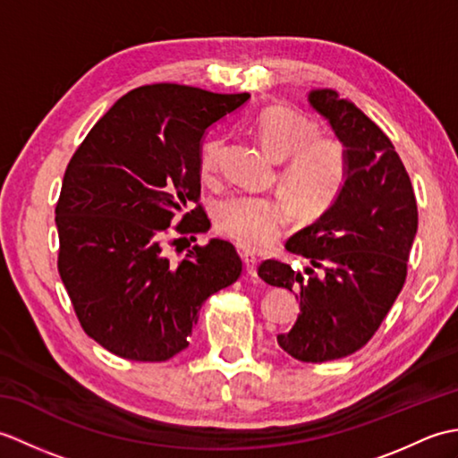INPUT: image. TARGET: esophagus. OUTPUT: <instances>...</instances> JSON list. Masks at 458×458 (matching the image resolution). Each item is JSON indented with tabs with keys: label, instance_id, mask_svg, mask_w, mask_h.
<instances>
[{
	"label": "esophagus",
	"instance_id": "esophagus-1",
	"mask_svg": "<svg viewBox=\"0 0 458 458\" xmlns=\"http://www.w3.org/2000/svg\"><path fill=\"white\" fill-rule=\"evenodd\" d=\"M244 266L250 277H258V258L254 254H250V251L244 254Z\"/></svg>",
	"mask_w": 458,
	"mask_h": 458
}]
</instances>
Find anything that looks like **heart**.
Returning a JSON list of instances; mask_svg holds the SVG:
<instances>
[{
  "label": "heart",
  "mask_w": 458,
  "mask_h": 458,
  "mask_svg": "<svg viewBox=\"0 0 458 458\" xmlns=\"http://www.w3.org/2000/svg\"><path fill=\"white\" fill-rule=\"evenodd\" d=\"M251 128L261 148L281 161L277 182L288 200L236 194L218 202L214 224L240 246L264 250L284 234L291 208L297 218L313 220L336 200L348 174V155L336 138L318 133L315 122L287 106H267L256 115ZM220 149V140L202 145L199 167L204 181L216 173Z\"/></svg>",
  "instance_id": "heart-1"
}]
</instances>
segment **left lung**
I'll return each instance as SVG.
<instances>
[{"label":"left lung","mask_w":458,"mask_h":458,"mask_svg":"<svg viewBox=\"0 0 458 458\" xmlns=\"http://www.w3.org/2000/svg\"><path fill=\"white\" fill-rule=\"evenodd\" d=\"M346 148L348 174L336 200L285 248L307 258L297 271L267 259L258 276L295 291L299 317L279 346L301 362L354 354L374 336L405 284L417 234V202L390 138L336 90L307 94Z\"/></svg>","instance_id":"left-lung-1"}]
</instances>
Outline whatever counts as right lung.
Segmentation results:
<instances>
[{
	"instance_id": "obj_1",
	"label": "right lung",
	"mask_w": 458,
	"mask_h": 458,
	"mask_svg": "<svg viewBox=\"0 0 458 458\" xmlns=\"http://www.w3.org/2000/svg\"><path fill=\"white\" fill-rule=\"evenodd\" d=\"M250 100L182 84L140 86L115 102L68 163L56 202L58 274L84 333L120 358L165 362L189 346L199 310L242 274L212 238L173 264L165 238L207 232L200 151L210 125ZM192 240H197L191 236Z\"/></svg>"
}]
</instances>
